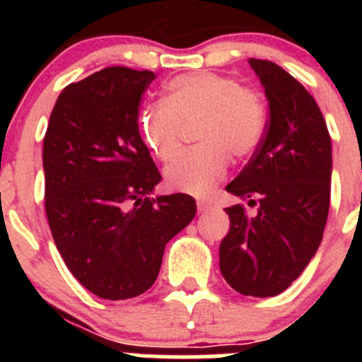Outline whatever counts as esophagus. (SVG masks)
Masks as SVG:
<instances>
[{
	"mask_svg": "<svg viewBox=\"0 0 362 362\" xmlns=\"http://www.w3.org/2000/svg\"><path fill=\"white\" fill-rule=\"evenodd\" d=\"M209 209H210V204L206 203V201H197V212L204 214V212H209Z\"/></svg>",
	"mask_w": 362,
	"mask_h": 362,
	"instance_id": "esophagus-1",
	"label": "esophagus"
}]
</instances>
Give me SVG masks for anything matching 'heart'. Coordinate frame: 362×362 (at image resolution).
I'll return each mask as SVG.
<instances>
[{
  "label": "heart",
  "instance_id": "heart-1",
  "mask_svg": "<svg viewBox=\"0 0 362 362\" xmlns=\"http://www.w3.org/2000/svg\"><path fill=\"white\" fill-rule=\"evenodd\" d=\"M199 121V146L168 166L166 187L201 197L219 183L228 156L245 159L263 141L268 107L263 94L243 86L235 78L214 72L185 74L165 88L163 103L146 107L139 116V132L150 152L170 163L181 152V124Z\"/></svg>",
  "mask_w": 362,
  "mask_h": 362
}]
</instances>
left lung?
<instances>
[{"mask_svg":"<svg viewBox=\"0 0 362 362\" xmlns=\"http://www.w3.org/2000/svg\"><path fill=\"white\" fill-rule=\"evenodd\" d=\"M264 88L270 119L263 141L226 192L246 199L226 209L230 230L219 268L235 292L272 297L308 267L330 209L332 139L315 99L279 65L248 59Z\"/></svg>","mask_w":362,"mask_h":362,"instance_id":"1","label":"left lung"}]
</instances>
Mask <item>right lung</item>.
<instances>
[{
	"label": "right lung",
	"instance_id": "1",
	"mask_svg": "<svg viewBox=\"0 0 362 362\" xmlns=\"http://www.w3.org/2000/svg\"><path fill=\"white\" fill-rule=\"evenodd\" d=\"M150 70L108 66L57 98L43 139L45 210L72 276L101 299L141 296L166 243L196 216L187 194L152 197L161 181L139 134Z\"/></svg>",
	"mask_w": 362,
	"mask_h": 362
}]
</instances>
